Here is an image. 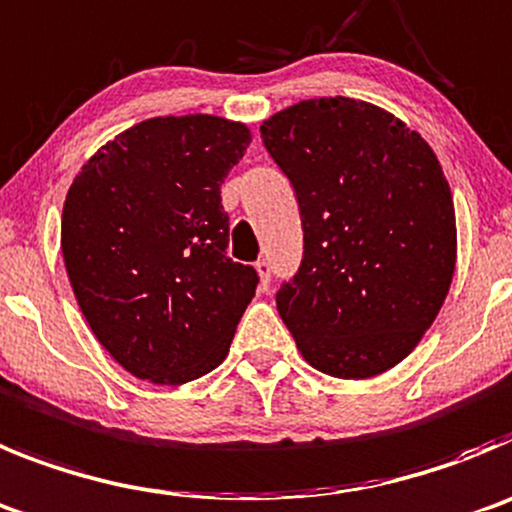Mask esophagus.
Returning a JSON list of instances; mask_svg holds the SVG:
<instances>
[{
    "mask_svg": "<svg viewBox=\"0 0 512 512\" xmlns=\"http://www.w3.org/2000/svg\"><path fill=\"white\" fill-rule=\"evenodd\" d=\"M256 271H259V287L261 292H269V284H271V264L266 259L256 261Z\"/></svg>",
    "mask_w": 512,
    "mask_h": 512,
    "instance_id": "34e87169",
    "label": "esophagus"
}]
</instances>
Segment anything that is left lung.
Returning <instances> with one entry per match:
<instances>
[{"label": "left lung", "instance_id": "1", "mask_svg": "<svg viewBox=\"0 0 512 512\" xmlns=\"http://www.w3.org/2000/svg\"><path fill=\"white\" fill-rule=\"evenodd\" d=\"M297 192L302 266L276 309L312 368L373 378L419 345L447 299L457 220L437 154L373 103L309 98L261 124Z\"/></svg>", "mask_w": 512, "mask_h": 512}]
</instances>
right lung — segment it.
Returning <instances> with one entry per match:
<instances>
[{
	"label": "right lung",
	"mask_w": 512,
	"mask_h": 512,
	"mask_svg": "<svg viewBox=\"0 0 512 512\" xmlns=\"http://www.w3.org/2000/svg\"><path fill=\"white\" fill-rule=\"evenodd\" d=\"M251 144L241 121L157 116L121 131L75 175L60 248L78 307L111 358L157 386L218 368L256 294L225 256L220 185Z\"/></svg>",
	"instance_id": "add662e5"
}]
</instances>
